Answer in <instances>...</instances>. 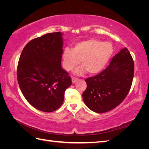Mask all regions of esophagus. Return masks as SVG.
Returning <instances> with one entry per match:
<instances>
[{
  "instance_id": "34e87169",
  "label": "esophagus",
  "mask_w": 149,
  "mask_h": 149,
  "mask_svg": "<svg viewBox=\"0 0 149 149\" xmlns=\"http://www.w3.org/2000/svg\"><path fill=\"white\" fill-rule=\"evenodd\" d=\"M71 81H72V83H73V84H74V83H76V82L78 81V78H76L73 77V78H71Z\"/></svg>"
}]
</instances>
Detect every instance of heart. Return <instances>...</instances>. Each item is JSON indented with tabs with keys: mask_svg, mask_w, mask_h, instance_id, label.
Masks as SVG:
<instances>
[{
	"mask_svg": "<svg viewBox=\"0 0 149 149\" xmlns=\"http://www.w3.org/2000/svg\"><path fill=\"white\" fill-rule=\"evenodd\" d=\"M114 52V48L109 42L91 38L76 43L72 49L65 48L63 53V65L65 70H73L80 62L81 66L74 71L76 75H82L86 72L95 74L100 72Z\"/></svg>",
	"mask_w": 149,
	"mask_h": 149,
	"instance_id": "b5f03b06",
	"label": "heart"
}]
</instances>
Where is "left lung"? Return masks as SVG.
<instances>
[{
  "label": "left lung",
  "mask_w": 149,
  "mask_h": 149,
  "mask_svg": "<svg viewBox=\"0 0 149 149\" xmlns=\"http://www.w3.org/2000/svg\"><path fill=\"white\" fill-rule=\"evenodd\" d=\"M134 74L132 56L127 48L121 49L104 70L86 79L87 88L83 94L85 104L97 113L114 109L128 94Z\"/></svg>",
  "instance_id": "1"
}]
</instances>
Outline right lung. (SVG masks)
I'll return each instance as SVG.
<instances>
[{
  "mask_svg": "<svg viewBox=\"0 0 149 149\" xmlns=\"http://www.w3.org/2000/svg\"><path fill=\"white\" fill-rule=\"evenodd\" d=\"M63 34L49 33L31 40L20 55L17 76L25 98L43 112L56 111L71 85L68 73L61 68Z\"/></svg>",
  "mask_w": 149,
  "mask_h": 149,
  "instance_id": "obj_1",
  "label": "right lung"
}]
</instances>
